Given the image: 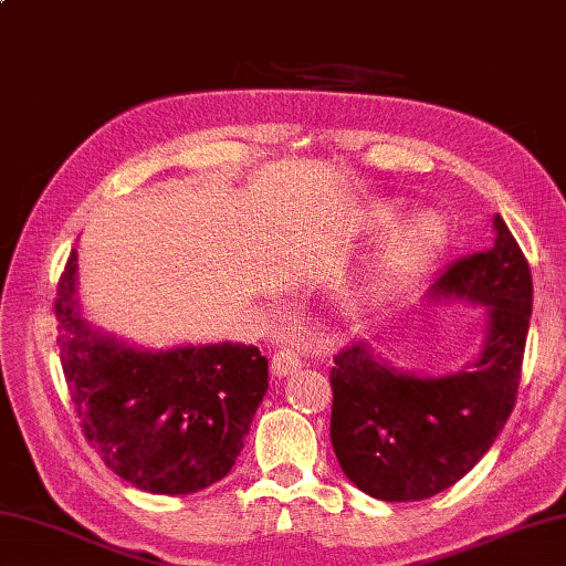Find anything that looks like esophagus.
<instances>
[{"mask_svg":"<svg viewBox=\"0 0 566 566\" xmlns=\"http://www.w3.org/2000/svg\"><path fill=\"white\" fill-rule=\"evenodd\" d=\"M300 368H302V358L296 356L292 348H280V352L272 356V374L276 378L292 376L294 371H300Z\"/></svg>","mask_w":566,"mask_h":566,"instance_id":"34e87169","label":"esophagus"}]
</instances>
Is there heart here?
Listing matches in <instances>:
<instances>
[{
  "mask_svg": "<svg viewBox=\"0 0 566 566\" xmlns=\"http://www.w3.org/2000/svg\"><path fill=\"white\" fill-rule=\"evenodd\" d=\"M398 214L400 208L396 202H381L366 212V224L368 228H384V224L394 222ZM443 234V222L433 212H420L408 222L398 224L378 242V248L364 262L356 280L348 282L346 300L352 304H364L381 294L400 276L416 272L438 250Z\"/></svg>",
  "mask_w": 566,
  "mask_h": 566,
  "instance_id": "obj_1",
  "label": "heart"
}]
</instances>
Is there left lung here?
Here are the masks:
<instances>
[{"mask_svg": "<svg viewBox=\"0 0 566 566\" xmlns=\"http://www.w3.org/2000/svg\"><path fill=\"white\" fill-rule=\"evenodd\" d=\"M495 242L448 264L433 302L485 306V338L465 368L400 371L358 338L334 356L332 446L344 475L384 502H416L455 485L502 433L517 398L532 316V274L505 220Z\"/></svg>", "mask_w": 566, "mask_h": 566, "instance_id": "8db88e82", "label": "left lung"}]
</instances>
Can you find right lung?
Listing matches in <instances>:
<instances>
[{"instance_id":"add662e5","label":"right lung","mask_w":566,"mask_h":566,"mask_svg":"<svg viewBox=\"0 0 566 566\" xmlns=\"http://www.w3.org/2000/svg\"><path fill=\"white\" fill-rule=\"evenodd\" d=\"M61 366L101 460L138 490L190 495L232 470L270 388L256 346L143 348L91 326L78 302V252L56 290Z\"/></svg>"}]
</instances>
